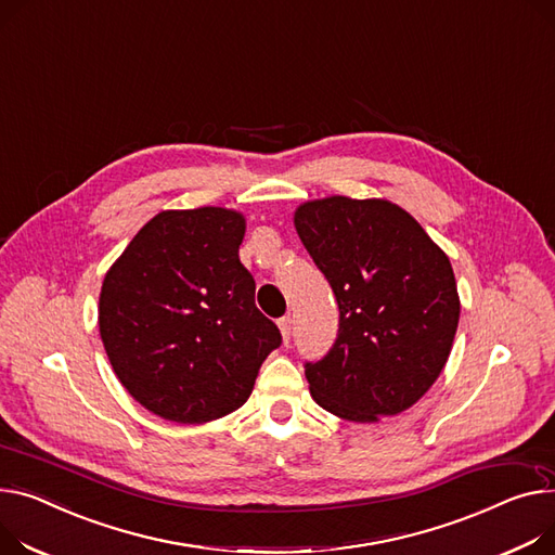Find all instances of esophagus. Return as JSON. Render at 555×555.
<instances>
[{
  "mask_svg": "<svg viewBox=\"0 0 555 555\" xmlns=\"http://www.w3.org/2000/svg\"><path fill=\"white\" fill-rule=\"evenodd\" d=\"M279 330H281L283 344L287 346V344H289V332H292V319H289V317H283V319H279Z\"/></svg>",
  "mask_w": 555,
  "mask_h": 555,
  "instance_id": "34e87169",
  "label": "esophagus"
}]
</instances>
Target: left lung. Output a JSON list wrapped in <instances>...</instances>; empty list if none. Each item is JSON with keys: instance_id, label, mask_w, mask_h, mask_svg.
I'll use <instances>...</instances> for the list:
<instances>
[{"instance_id": "8db88e82", "label": "left lung", "mask_w": 555, "mask_h": 555, "mask_svg": "<svg viewBox=\"0 0 555 555\" xmlns=\"http://www.w3.org/2000/svg\"><path fill=\"white\" fill-rule=\"evenodd\" d=\"M294 228L339 304L335 346L306 363L312 399L359 424L411 409L455 339L460 294L449 256L384 198L308 201Z\"/></svg>"}]
</instances>
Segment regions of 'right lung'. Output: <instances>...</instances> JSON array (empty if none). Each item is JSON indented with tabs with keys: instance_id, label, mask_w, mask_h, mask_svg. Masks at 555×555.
<instances>
[{
	"instance_id": "obj_1",
	"label": "right lung",
	"mask_w": 555,
	"mask_h": 555,
	"mask_svg": "<svg viewBox=\"0 0 555 555\" xmlns=\"http://www.w3.org/2000/svg\"><path fill=\"white\" fill-rule=\"evenodd\" d=\"M245 216L225 207L156 214L108 268L100 337L127 392L176 424L225 417L281 346L256 308L238 247Z\"/></svg>"
}]
</instances>
